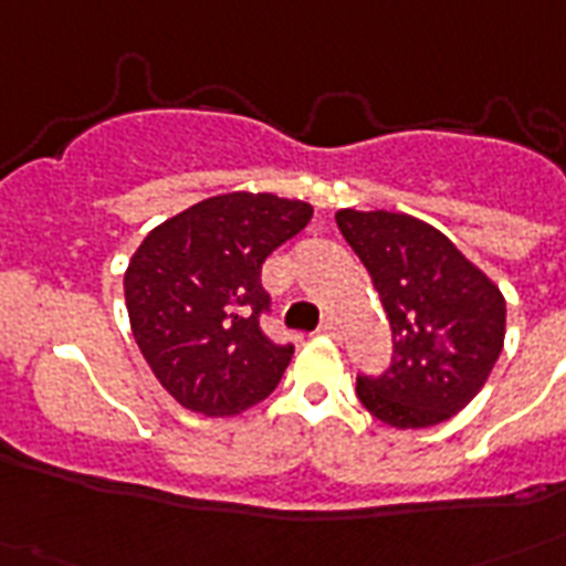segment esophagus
<instances>
[{
  "label": "esophagus",
  "mask_w": 566,
  "mask_h": 566,
  "mask_svg": "<svg viewBox=\"0 0 566 566\" xmlns=\"http://www.w3.org/2000/svg\"><path fill=\"white\" fill-rule=\"evenodd\" d=\"M319 332L326 337H332V340H344V328H340V323H335V319H326V323L319 326Z\"/></svg>",
  "instance_id": "1"
}]
</instances>
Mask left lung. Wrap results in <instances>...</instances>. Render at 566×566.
Returning a JSON list of instances; mask_svg holds the SVG:
<instances>
[{"mask_svg":"<svg viewBox=\"0 0 566 566\" xmlns=\"http://www.w3.org/2000/svg\"><path fill=\"white\" fill-rule=\"evenodd\" d=\"M370 270L394 332V361L358 376V399L394 429H429L470 405L505 344V296L452 240L411 213H335Z\"/></svg>","mask_w":566,"mask_h":566,"instance_id":"8db88e82","label":"left lung"}]
</instances>
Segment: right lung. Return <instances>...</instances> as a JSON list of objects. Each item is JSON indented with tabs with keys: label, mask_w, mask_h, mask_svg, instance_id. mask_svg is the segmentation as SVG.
I'll list each match as a JSON object with an SVG mask.
<instances>
[{
	"label": "right lung",
	"mask_w": 566,
	"mask_h": 566,
	"mask_svg": "<svg viewBox=\"0 0 566 566\" xmlns=\"http://www.w3.org/2000/svg\"><path fill=\"white\" fill-rule=\"evenodd\" d=\"M302 199L211 196L155 226L126 266L132 335L188 411L234 417L273 394L293 358L261 332V264L311 222Z\"/></svg>",
	"instance_id": "obj_1"
}]
</instances>
